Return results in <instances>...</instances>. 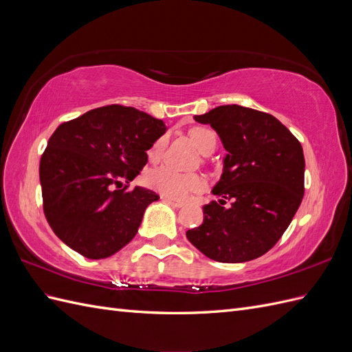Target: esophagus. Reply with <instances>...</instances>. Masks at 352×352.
Returning a JSON list of instances; mask_svg holds the SVG:
<instances>
[{
    "label": "esophagus",
    "mask_w": 352,
    "mask_h": 352,
    "mask_svg": "<svg viewBox=\"0 0 352 352\" xmlns=\"http://www.w3.org/2000/svg\"><path fill=\"white\" fill-rule=\"evenodd\" d=\"M164 201L167 202V204H170L172 207H176V208H180V207H184L185 204L182 201H179V199H173V198H164Z\"/></svg>",
    "instance_id": "1"
}]
</instances>
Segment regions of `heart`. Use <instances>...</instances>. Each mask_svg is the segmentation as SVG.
Returning a JSON list of instances; mask_svg holds the SVG:
<instances>
[{
    "label": "heart",
    "mask_w": 352,
    "mask_h": 352,
    "mask_svg": "<svg viewBox=\"0 0 352 352\" xmlns=\"http://www.w3.org/2000/svg\"><path fill=\"white\" fill-rule=\"evenodd\" d=\"M189 136L202 154H206V151L210 150L211 146H216V135L210 129H207V127H192V129L189 131ZM164 146L166 136L158 138L151 146L148 155H150L151 160H157L162 155ZM146 179L148 184H150V186L155 189L157 192L177 199H184L190 192H197V190L204 186V179L201 176L180 173L176 168L170 166H162L154 168Z\"/></svg>",
    "instance_id": "b5f03b06"
}]
</instances>
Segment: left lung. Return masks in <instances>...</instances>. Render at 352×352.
Masks as SVG:
<instances>
[{"label":"left lung","mask_w":352,"mask_h":352,"mask_svg":"<svg viewBox=\"0 0 352 352\" xmlns=\"http://www.w3.org/2000/svg\"><path fill=\"white\" fill-rule=\"evenodd\" d=\"M194 119L217 132L228 154L211 190L221 199L202 207L204 221L186 238L214 261L258 258L282 238L302 201V146L276 117L242 105H220ZM226 200L231 206L223 208Z\"/></svg>","instance_id":"obj_1"}]
</instances>
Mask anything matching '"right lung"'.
<instances>
[{
	"label": "right lung",
	"mask_w": 352,
	"mask_h": 352,
	"mask_svg": "<svg viewBox=\"0 0 352 352\" xmlns=\"http://www.w3.org/2000/svg\"><path fill=\"white\" fill-rule=\"evenodd\" d=\"M166 131L163 120L117 104L57 127L41 157L39 180L45 217L67 247L100 260L135 238L145 208L160 197L120 186L140 175Z\"/></svg>",
	"instance_id": "add662e5"
}]
</instances>
